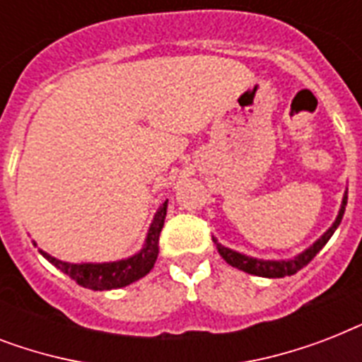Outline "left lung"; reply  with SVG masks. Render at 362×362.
<instances>
[{
  "label": "left lung",
  "mask_w": 362,
  "mask_h": 362,
  "mask_svg": "<svg viewBox=\"0 0 362 362\" xmlns=\"http://www.w3.org/2000/svg\"><path fill=\"white\" fill-rule=\"evenodd\" d=\"M346 204H348V192H344L342 204H340L337 220L332 221V226L329 227L312 246H308L306 250H303V252L297 253V255L291 259H257L252 257V255H246V253L235 252L231 247L221 246L220 242L216 240V237H212V240H214L216 247H218V252H220L221 257L226 259L227 263L231 264V267H235V269L244 270L247 274L263 276V278H284V276H291L295 274V272H298V270L303 269V267H306V264L320 253L321 247L325 246L327 242H329V238H331L332 235H334V231H337V227L340 226L344 212H346Z\"/></svg>",
  "instance_id": "1"
}]
</instances>
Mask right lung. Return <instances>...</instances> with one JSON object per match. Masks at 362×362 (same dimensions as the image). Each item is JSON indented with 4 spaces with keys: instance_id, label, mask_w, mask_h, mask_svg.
Returning a JSON list of instances; mask_svg holds the SVG:
<instances>
[{
    "instance_id": "right-lung-1",
    "label": "right lung",
    "mask_w": 362,
    "mask_h": 362,
    "mask_svg": "<svg viewBox=\"0 0 362 362\" xmlns=\"http://www.w3.org/2000/svg\"><path fill=\"white\" fill-rule=\"evenodd\" d=\"M167 204H169V201H163L159 204L158 212L153 214V220L146 233L144 244L131 257L120 259V261H109V263H67V261L52 257L50 253L42 252V250H39V252L56 269L62 270L64 274L69 276L71 280H75L82 287H88L93 291H109V289L129 286L133 281L141 280L142 276H146L153 269V263H156L159 253V233L163 229Z\"/></svg>"
}]
</instances>
